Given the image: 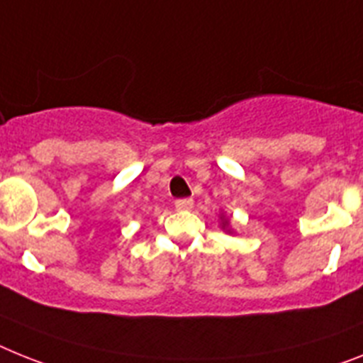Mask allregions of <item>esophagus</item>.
<instances>
[{"mask_svg":"<svg viewBox=\"0 0 363 363\" xmlns=\"http://www.w3.org/2000/svg\"><path fill=\"white\" fill-rule=\"evenodd\" d=\"M191 206H194V201L191 199H177L175 201L177 210H190Z\"/></svg>","mask_w":363,"mask_h":363,"instance_id":"esophagus-1","label":"esophagus"}]
</instances>
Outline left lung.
<instances>
[{"mask_svg":"<svg viewBox=\"0 0 363 363\" xmlns=\"http://www.w3.org/2000/svg\"><path fill=\"white\" fill-rule=\"evenodd\" d=\"M227 225H228V221H227V219H225V221H223V228L227 227Z\"/></svg>","mask_w":363,"mask_h":363,"instance_id":"obj_1","label":"left lung"}]
</instances>
